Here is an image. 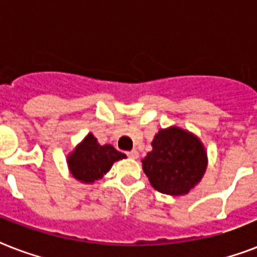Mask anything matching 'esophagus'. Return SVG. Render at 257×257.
<instances>
[{
	"mask_svg": "<svg viewBox=\"0 0 257 257\" xmlns=\"http://www.w3.org/2000/svg\"><path fill=\"white\" fill-rule=\"evenodd\" d=\"M126 155H128L131 159H137V158H139V152H137L136 150H132L131 152H128Z\"/></svg>",
	"mask_w": 257,
	"mask_h": 257,
	"instance_id": "esophagus-1",
	"label": "esophagus"
}]
</instances>
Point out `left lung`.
Wrapping results in <instances>:
<instances>
[{"label":"left lung","instance_id":"8db88e82","mask_svg":"<svg viewBox=\"0 0 257 257\" xmlns=\"http://www.w3.org/2000/svg\"><path fill=\"white\" fill-rule=\"evenodd\" d=\"M152 151L142 160L151 186L167 195H185L198 185L207 168L206 148L187 129H160L151 143Z\"/></svg>","mask_w":257,"mask_h":257}]
</instances>
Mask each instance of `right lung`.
<instances>
[{
    "mask_svg": "<svg viewBox=\"0 0 257 257\" xmlns=\"http://www.w3.org/2000/svg\"><path fill=\"white\" fill-rule=\"evenodd\" d=\"M125 158L126 155L117 151L113 146H101L93 133H87L67 155V166L74 179L85 185H91L101 179L113 163Z\"/></svg>",
    "mask_w": 257,
    "mask_h": 257,
    "instance_id": "1",
    "label": "right lung"
}]
</instances>
